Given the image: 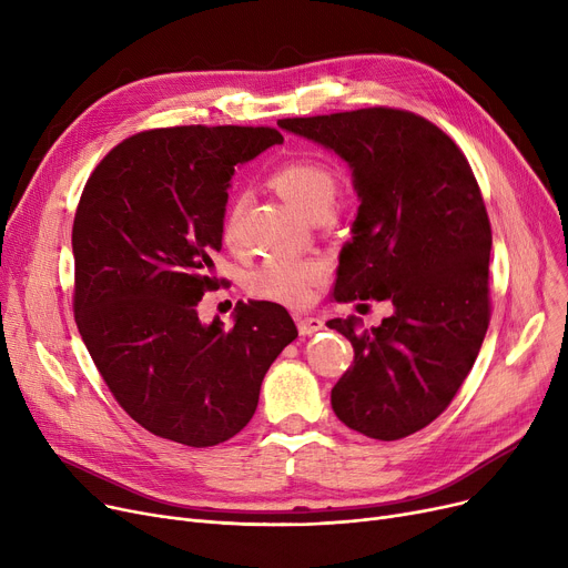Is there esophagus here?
Masks as SVG:
<instances>
[{"instance_id":"34e87169","label":"esophagus","mask_w":568,"mask_h":568,"mask_svg":"<svg viewBox=\"0 0 568 568\" xmlns=\"http://www.w3.org/2000/svg\"><path fill=\"white\" fill-rule=\"evenodd\" d=\"M296 326H300V334L302 336H311L324 329V322L320 317H300L296 320Z\"/></svg>"}]
</instances>
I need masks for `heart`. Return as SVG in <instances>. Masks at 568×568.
Segmentation results:
<instances>
[{
    "label": "heart",
    "instance_id": "1",
    "mask_svg": "<svg viewBox=\"0 0 568 568\" xmlns=\"http://www.w3.org/2000/svg\"><path fill=\"white\" fill-rule=\"evenodd\" d=\"M272 186L306 216L332 214L341 182L334 168L315 159L287 161L272 174ZM242 232V200H230L223 216V236L230 246ZM322 276V264L302 255H272L262 260L246 278V287L262 300L302 304Z\"/></svg>",
    "mask_w": 568,
    "mask_h": 568
}]
</instances>
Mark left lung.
<instances>
[{"instance_id": "left-lung-1", "label": "left lung", "mask_w": 568, "mask_h": 568, "mask_svg": "<svg viewBox=\"0 0 568 568\" xmlns=\"http://www.w3.org/2000/svg\"><path fill=\"white\" fill-rule=\"evenodd\" d=\"M278 126L352 170L359 209L338 255L334 300L394 306L371 329L354 315L329 322L354 347L332 407L366 437H407L449 407L488 332L493 234L479 184L456 142L405 110L296 116Z\"/></svg>"}]
</instances>
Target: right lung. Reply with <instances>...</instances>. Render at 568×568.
<instances>
[{
    "instance_id": "1",
    "label": "right lung",
    "mask_w": 568,
    "mask_h": 568,
    "mask_svg": "<svg viewBox=\"0 0 568 568\" xmlns=\"http://www.w3.org/2000/svg\"><path fill=\"white\" fill-rule=\"evenodd\" d=\"M281 142L264 126L144 131L87 179L71 239L78 332L116 403L159 437L197 449L234 437L296 338L274 302L236 306L232 329L197 317L219 285L234 165Z\"/></svg>"
}]
</instances>
